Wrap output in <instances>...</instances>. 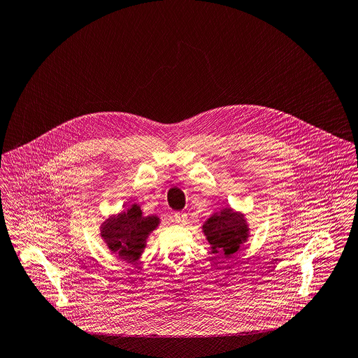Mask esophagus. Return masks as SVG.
<instances>
[{"mask_svg": "<svg viewBox=\"0 0 358 358\" xmlns=\"http://www.w3.org/2000/svg\"><path fill=\"white\" fill-rule=\"evenodd\" d=\"M173 220L178 224H186L187 223V215L182 213V212H178V213L173 215Z\"/></svg>", "mask_w": 358, "mask_h": 358, "instance_id": "34e87169", "label": "esophagus"}]
</instances>
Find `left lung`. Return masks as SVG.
<instances>
[{
    "label": "left lung",
    "mask_w": 358,
    "mask_h": 358,
    "mask_svg": "<svg viewBox=\"0 0 358 358\" xmlns=\"http://www.w3.org/2000/svg\"><path fill=\"white\" fill-rule=\"evenodd\" d=\"M202 231L210 245L212 253H223L231 257L249 238V227L242 213L224 208L213 213L202 226Z\"/></svg>",
    "instance_id": "8db88e82"
}]
</instances>
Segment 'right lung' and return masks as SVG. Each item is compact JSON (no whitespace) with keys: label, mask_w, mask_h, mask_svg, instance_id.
<instances>
[{"label":"right lung","mask_w":358,"mask_h":358,"mask_svg":"<svg viewBox=\"0 0 358 358\" xmlns=\"http://www.w3.org/2000/svg\"><path fill=\"white\" fill-rule=\"evenodd\" d=\"M157 216H143L141 206L134 203L129 210L106 219L101 226V238L119 259L136 261L146 248V239L159 226Z\"/></svg>","instance_id":"right-lung-1"}]
</instances>
